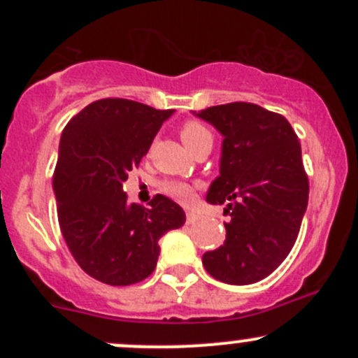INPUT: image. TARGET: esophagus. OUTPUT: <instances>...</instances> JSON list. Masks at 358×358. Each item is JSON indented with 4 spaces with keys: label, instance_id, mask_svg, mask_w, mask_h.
I'll return each mask as SVG.
<instances>
[{
    "label": "esophagus",
    "instance_id": "34e87169",
    "mask_svg": "<svg viewBox=\"0 0 358 358\" xmlns=\"http://www.w3.org/2000/svg\"><path fill=\"white\" fill-rule=\"evenodd\" d=\"M197 220H199V216H197L196 213H187V223H196Z\"/></svg>",
    "mask_w": 358,
    "mask_h": 358
}]
</instances>
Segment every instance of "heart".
I'll use <instances>...</instances> for the list:
<instances>
[{"instance_id":"heart-1","label":"heart","mask_w":358,"mask_h":358,"mask_svg":"<svg viewBox=\"0 0 358 358\" xmlns=\"http://www.w3.org/2000/svg\"><path fill=\"white\" fill-rule=\"evenodd\" d=\"M180 136H182L183 143L190 150L202 142H208V140L213 142L211 131L201 121H194V119L183 122L182 128H180ZM161 190L166 196L173 197L175 201L182 202V204H189L194 199V185L187 182H180V180H166V182L161 183Z\"/></svg>"}]
</instances>
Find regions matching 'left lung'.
<instances>
[{"label":"left lung","instance_id":"1","mask_svg":"<svg viewBox=\"0 0 358 358\" xmlns=\"http://www.w3.org/2000/svg\"><path fill=\"white\" fill-rule=\"evenodd\" d=\"M223 138L220 176L206 201L227 204V239L202 256L215 279L258 282L286 259L308 204L301 145L284 115L256 103L232 102L201 110Z\"/></svg>","mask_w":358,"mask_h":358}]
</instances>
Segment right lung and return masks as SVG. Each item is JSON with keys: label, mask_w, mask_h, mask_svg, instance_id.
Listing matches in <instances>:
<instances>
[{"label": "right lung", "mask_w": 358, "mask_h": 358, "mask_svg": "<svg viewBox=\"0 0 358 358\" xmlns=\"http://www.w3.org/2000/svg\"><path fill=\"white\" fill-rule=\"evenodd\" d=\"M173 112L102 99L64 128L53 173L60 230L78 265L100 282H142L157 265L159 239L185 223L183 209L168 197L157 194L143 208L128 204L122 189Z\"/></svg>", "instance_id": "right-lung-1"}]
</instances>
